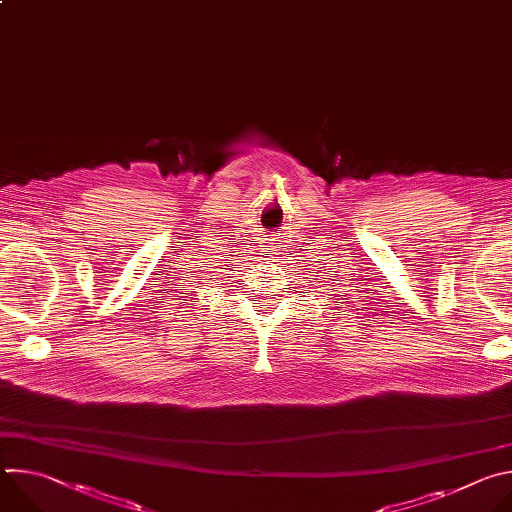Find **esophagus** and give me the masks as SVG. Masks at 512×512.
I'll return each mask as SVG.
<instances>
[{
  "instance_id": "esophagus-1",
  "label": "esophagus",
  "mask_w": 512,
  "mask_h": 512,
  "mask_svg": "<svg viewBox=\"0 0 512 512\" xmlns=\"http://www.w3.org/2000/svg\"><path fill=\"white\" fill-rule=\"evenodd\" d=\"M263 249H261V253L265 255V259H273V255H275V249H273V245H261Z\"/></svg>"
}]
</instances>
